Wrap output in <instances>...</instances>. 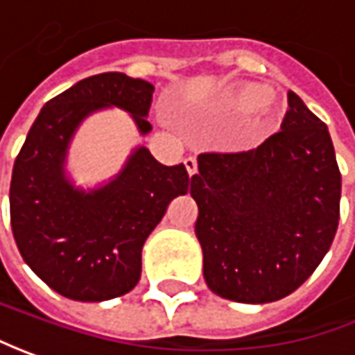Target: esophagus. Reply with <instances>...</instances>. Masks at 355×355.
Instances as JSON below:
<instances>
[{"label": "esophagus", "instance_id": "34e87169", "mask_svg": "<svg viewBox=\"0 0 355 355\" xmlns=\"http://www.w3.org/2000/svg\"><path fill=\"white\" fill-rule=\"evenodd\" d=\"M184 166H187V173H189L190 177L198 173V163H196L194 157H187V159H184Z\"/></svg>", "mask_w": 355, "mask_h": 355}]
</instances>
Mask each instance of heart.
<instances>
[{
  "mask_svg": "<svg viewBox=\"0 0 355 355\" xmlns=\"http://www.w3.org/2000/svg\"><path fill=\"white\" fill-rule=\"evenodd\" d=\"M271 88L261 86V84H248L241 86L236 92H232L226 100L222 102V112L230 117H241L248 116L251 112L259 110L261 105H265L271 98ZM269 128V123L259 125V131H265Z\"/></svg>",
  "mask_w": 355,
  "mask_h": 355,
  "instance_id": "1",
  "label": "heart"
}]
</instances>
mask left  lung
Here are the masks:
<instances>
[{
	"label": "left lung",
	"mask_w": 355,
	"mask_h": 355,
	"mask_svg": "<svg viewBox=\"0 0 355 355\" xmlns=\"http://www.w3.org/2000/svg\"><path fill=\"white\" fill-rule=\"evenodd\" d=\"M342 177L328 128L295 92L281 131L239 153H200L190 178L206 285L248 304L291 295L328 253Z\"/></svg>",
	"instance_id": "1"
}]
</instances>
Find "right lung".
<instances>
[{
  "mask_svg": "<svg viewBox=\"0 0 355 355\" xmlns=\"http://www.w3.org/2000/svg\"><path fill=\"white\" fill-rule=\"evenodd\" d=\"M153 92V84L121 72L80 80L43 105L15 159L9 214L19 253L67 299L100 302L129 293L139 283L145 239L171 200L189 192L187 166L161 165L145 147L100 189H76L64 173L84 117L116 105L145 135Z\"/></svg>",
  "mask_w": 355,
  "mask_h": 355,
  "instance_id": "obj_1",
  "label": "right lung"
}]
</instances>
